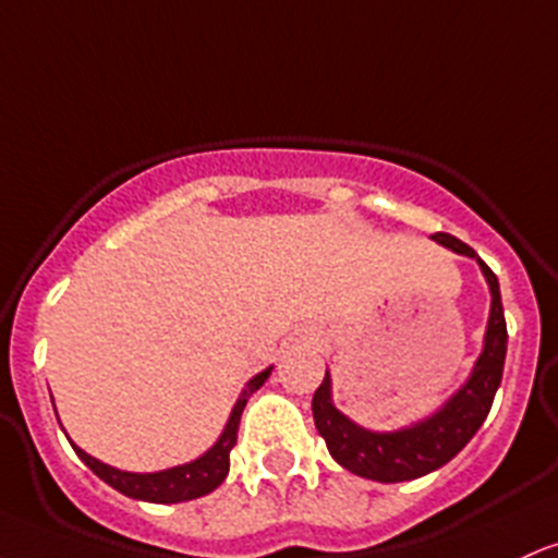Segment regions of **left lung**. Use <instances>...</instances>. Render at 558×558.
<instances>
[{
    "instance_id": "1",
    "label": "left lung",
    "mask_w": 558,
    "mask_h": 558,
    "mask_svg": "<svg viewBox=\"0 0 558 558\" xmlns=\"http://www.w3.org/2000/svg\"><path fill=\"white\" fill-rule=\"evenodd\" d=\"M432 238L456 251V254H466L471 259L480 262L482 272H485L489 283V293H493L485 349H482L480 360H476L474 371H471L466 387L458 391L452 400L445 402V408L434 413L432 418L387 434L365 432V428L354 426L347 415H341L333 408L328 373L320 387H317L315 397H312L315 426L320 437L326 439L328 452L336 458V463H341L352 474L365 476V480L387 482V485L389 482L418 480L428 471L445 466L450 458H456L458 452L466 448L469 439L485 424L489 408H493L495 391H498L500 378H504L508 330L498 278L476 256V251L463 241H458L456 235L434 232Z\"/></svg>"
}]
</instances>
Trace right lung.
<instances>
[{
	"label": "right lung",
	"instance_id": "obj_1",
	"mask_svg": "<svg viewBox=\"0 0 558 558\" xmlns=\"http://www.w3.org/2000/svg\"><path fill=\"white\" fill-rule=\"evenodd\" d=\"M269 371H262L259 376H254L243 389V395L238 397L235 408H232L228 426H225L222 437L217 439V445L209 452L198 458V461L185 463V466H174L167 471H156V474H130V471H119L113 466H106L97 458H92L82 448L73 445L76 456L82 458L87 466L100 476L102 482H108L110 487L124 493L126 498L148 500V504H182V500L201 498V495L211 493L225 482L230 471V450L235 448L238 442V424H241V413L246 408L248 397L254 395L262 384L267 381Z\"/></svg>",
	"mask_w": 558,
	"mask_h": 558
}]
</instances>
